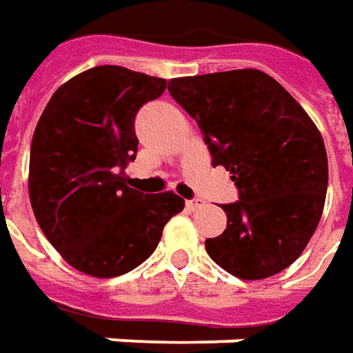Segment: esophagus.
<instances>
[{"instance_id": "obj_1", "label": "esophagus", "mask_w": 353, "mask_h": 353, "mask_svg": "<svg viewBox=\"0 0 353 353\" xmlns=\"http://www.w3.org/2000/svg\"><path fill=\"white\" fill-rule=\"evenodd\" d=\"M202 205H205V202L202 198H192V200H186V208L190 210V212H196V210H200Z\"/></svg>"}]
</instances>
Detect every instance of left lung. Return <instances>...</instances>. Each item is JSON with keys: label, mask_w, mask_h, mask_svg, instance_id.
<instances>
[{"label": "left lung", "mask_w": 353, "mask_h": 353, "mask_svg": "<svg viewBox=\"0 0 353 353\" xmlns=\"http://www.w3.org/2000/svg\"><path fill=\"white\" fill-rule=\"evenodd\" d=\"M169 93L198 122L212 165L225 167L239 202L225 231L205 239L215 264L264 280L299 259L325 208L328 159L311 116L268 73L231 70L174 77Z\"/></svg>", "instance_id": "1"}]
</instances>
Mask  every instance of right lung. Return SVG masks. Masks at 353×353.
Wrapping results in <instances>:
<instances>
[{
    "instance_id": "add662e5",
    "label": "right lung",
    "mask_w": 353,
    "mask_h": 353,
    "mask_svg": "<svg viewBox=\"0 0 353 353\" xmlns=\"http://www.w3.org/2000/svg\"><path fill=\"white\" fill-rule=\"evenodd\" d=\"M167 79L97 65L52 94L30 143L28 196L42 233L70 266L114 278L151 256L184 200L128 186L136 159L134 118Z\"/></svg>"
}]
</instances>
